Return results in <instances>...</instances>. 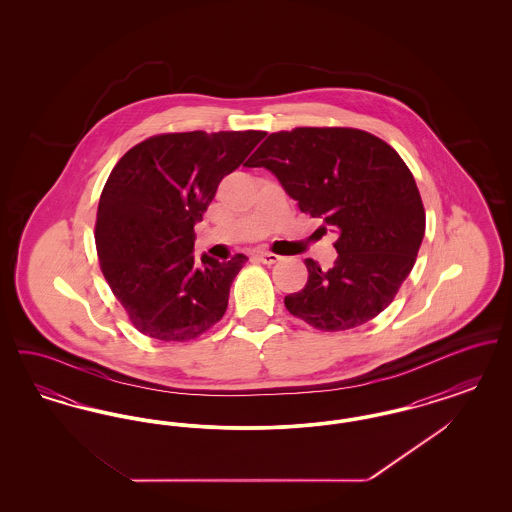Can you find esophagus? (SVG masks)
<instances>
[{
    "label": "esophagus",
    "instance_id": "esophagus-1",
    "mask_svg": "<svg viewBox=\"0 0 512 512\" xmlns=\"http://www.w3.org/2000/svg\"><path fill=\"white\" fill-rule=\"evenodd\" d=\"M255 259L261 261V263H265V265H274V263L280 261V255L270 253V251H255Z\"/></svg>",
    "mask_w": 512,
    "mask_h": 512
}]
</instances>
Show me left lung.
<instances>
[{
  "instance_id": "left-lung-1",
  "label": "left lung",
  "mask_w": 512,
  "mask_h": 512,
  "mask_svg": "<svg viewBox=\"0 0 512 512\" xmlns=\"http://www.w3.org/2000/svg\"><path fill=\"white\" fill-rule=\"evenodd\" d=\"M245 167L272 172L301 213L338 234L334 267L307 259L305 288L286 295L293 317L338 332L380 315L413 270L426 228L397 151L355 128H295L270 134Z\"/></svg>"
}]
</instances>
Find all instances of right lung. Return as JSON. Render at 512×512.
Wrapping results in <instances>:
<instances>
[{"mask_svg":"<svg viewBox=\"0 0 512 512\" xmlns=\"http://www.w3.org/2000/svg\"><path fill=\"white\" fill-rule=\"evenodd\" d=\"M267 132L201 130L147 138L122 155L101 192L96 247L105 280L149 338L194 340L217 324L247 257L194 259V226L220 180Z\"/></svg>","mask_w":512,"mask_h":512,"instance_id":"1","label":"right lung"}]
</instances>
